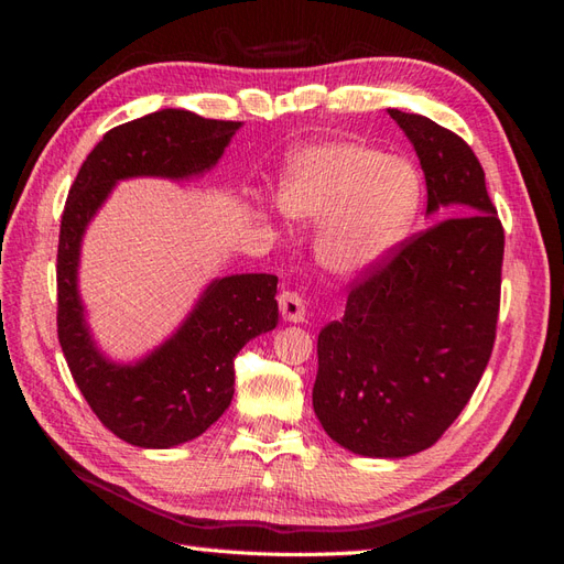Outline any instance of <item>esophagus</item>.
<instances>
[{"label": "esophagus", "instance_id": "obj_1", "mask_svg": "<svg viewBox=\"0 0 564 564\" xmlns=\"http://www.w3.org/2000/svg\"><path fill=\"white\" fill-rule=\"evenodd\" d=\"M279 307L285 322H295V325L305 322V297L297 291H283L279 295Z\"/></svg>", "mask_w": 564, "mask_h": 564}]
</instances>
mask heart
<instances>
[{
	"label": "heart",
	"mask_w": 564,
	"mask_h": 564,
	"mask_svg": "<svg viewBox=\"0 0 564 564\" xmlns=\"http://www.w3.org/2000/svg\"><path fill=\"white\" fill-rule=\"evenodd\" d=\"M279 200L285 218L317 227L322 269L354 281L380 267L410 232L419 178L410 164L366 142H319L293 154Z\"/></svg>",
	"instance_id": "heart-1"
}]
</instances>
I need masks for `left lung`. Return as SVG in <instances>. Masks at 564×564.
<instances>
[{
    "label": "left lung",
    "instance_id": "8db88e82",
    "mask_svg": "<svg viewBox=\"0 0 564 564\" xmlns=\"http://www.w3.org/2000/svg\"><path fill=\"white\" fill-rule=\"evenodd\" d=\"M426 178V213L451 215L404 239L354 285L317 337L313 406L346 451L406 458L443 436L492 356L505 230L463 138L388 109Z\"/></svg>",
    "mask_w": 564,
    "mask_h": 564
}]
</instances>
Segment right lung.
<instances>
[{
    "label": "right lung",
    "instance_id": "right-lung-1",
    "mask_svg": "<svg viewBox=\"0 0 564 564\" xmlns=\"http://www.w3.org/2000/svg\"><path fill=\"white\" fill-rule=\"evenodd\" d=\"M239 128L184 109L148 113L109 130L69 188L57 245V339L91 412L138 448L182 446L218 422L235 394V356L279 325V279L232 273L210 281L172 337L138 361L118 364L87 325L79 295L82 239L118 182L203 176Z\"/></svg>",
    "mask_w": 564,
    "mask_h": 564
}]
</instances>
